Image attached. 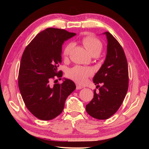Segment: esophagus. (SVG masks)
<instances>
[{
    "instance_id": "obj_1",
    "label": "esophagus",
    "mask_w": 149,
    "mask_h": 149,
    "mask_svg": "<svg viewBox=\"0 0 149 149\" xmlns=\"http://www.w3.org/2000/svg\"><path fill=\"white\" fill-rule=\"evenodd\" d=\"M83 88H84V87L81 86V85H80L79 84L76 85V89H83Z\"/></svg>"
}]
</instances>
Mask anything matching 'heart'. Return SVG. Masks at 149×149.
Instances as JSON below:
<instances>
[{"label":"heart","mask_w":149,"mask_h":149,"mask_svg":"<svg viewBox=\"0 0 149 149\" xmlns=\"http://www.w3.org/2000/svg\"><path fill=\"white\" fill-rule=\"evenodd\" d=\"M82 42L86 49L92 56H97L99 54L102 50V44L99 39L93 36L88 35L82 39ZM72 42L67 44L63 50V55L66 57L69 55L73 47ZM93 74V70L87 68L80 65H75L72 68L67 72V75L72 79L79 84H84L87 78Z\"/></svg>","instance_id":"obj_1"}]
</instances>
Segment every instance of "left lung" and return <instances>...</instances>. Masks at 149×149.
Wrapping results in <instances>:
<instances>
[{
    "mask_svg": "<svg viewBox=\"0 0 149 149\" xmlns=\"http://www.w3.org/2000/svg\"><path fill=\"white\" fill-rule=\"evenodd\" d=\"M108 41L107 54L104 64L93 77V82L99 87L94 91V97L86 105L91 116L107 120L114 114L122 105L127 94L129 84L128 65L123 48L113 35L105 32Z\"/></svg>",
    "mask_w": 149,
    "mask_h": 149,
    "instance_id": "8db88e82",
    "label": "left lung"
}]
</instances>
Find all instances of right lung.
<instances>
[{
  "label": "right lung",
  "mask_w": 149,
  "mask_h": 149,
  "mask_svg": "<svg viewBox=\"0 0 149 149\" xmlns=\"http://www.w3.org/2000/svg\"><path fill=\"white\" fill-rule=\"evenodd\" d=\"M75 35L63 29L49 27L35 36L22 54L18 74V87L26 107L41 120H50L62 112L67 97L75 89L72 80L50 84L62 72L57 68L62 62V46Z\"/></svg>",
  "instance_id": "add662e5"
}]
</instances>
